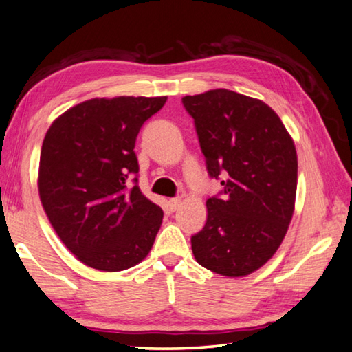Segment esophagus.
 Wrapping results in <instances>:
<instances>
[{
	"mask_svg": "<svg viewBox=\"0 0 352 352\" xmlns=\"http://www.w3.org/2000/svg\"><path fill=\"white\" fill-rule=\"evenodd\" d=\"M181 204H182V201L179 198H171L168 201V206H170L171 210H177L181 207Z\"/></svg>",
	"mask_w": 352,
	"mask_h": 352,
	"instance_id": "esophagus-1",
	"label": "esophagus"
}]
</instances>
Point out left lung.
<instances>
[{"mask_svg":"<svg viewBox=\"0 0 352 352\" xmlns=\"http://www.w3.org/2000/svg\"><path fill=\"white\" fill-rule=\"evenodd\" d=\"M221 198L207 199V221L192 237L197 262L226 278L263 267L284 240L295 212L298 155L279 115L257 98L228 89L184 96Z\"/></svg>","mask_w":352,"mask_h":352,"instance_id":"left-lung-1","label":"left lung"}]
</instances>
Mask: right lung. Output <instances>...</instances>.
Wrapping results in <instances>:
<instances>
[{"mask_svg":"<svg viewBox=\"0 0 352 352\" xmlns=\"http://www.w3.org/2000/svg\"><path fill=\"white\" fill-rule=\"evenodd\" d=\"M165 102L166 96L91 98L46 131L38 197L57 237L90 268L123 272L151 251L164 212L131 179L138 173V131Z\"/></svg>","mask_w":352,"mask_h":352,"instance_id":"1","label":"right lung"}]
</instances>
